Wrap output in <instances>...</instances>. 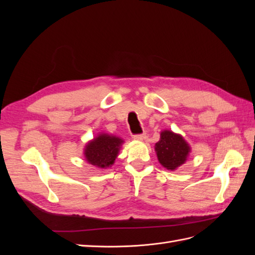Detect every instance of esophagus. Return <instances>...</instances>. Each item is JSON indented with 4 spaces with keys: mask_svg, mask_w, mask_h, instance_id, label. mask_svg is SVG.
Returning <instances> with one entry per match:
<instances>
[{
    "mask_svg": "<svg viewBox=\"0 0 255 255\" xmlns=\"http://www.w3.org/2000/svg\"><path fill=\"white\" fill-rule=\"evenodd\" d=\"M134 139L135 140H138V141H142L144 138H145V135L144 134H139V135H134Z\"/></svg>",
    "mask_w": 255,
    "mask_h": 255,
    "instance_id": "1",
    "label": "esophagus"
}]
</instances>
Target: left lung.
Segmentation results:
<instances>
[{
  "label": "left lung",
  "mask_w": 255,
  "mask_h": 255,
  "mask_svg": "<svg viewBox=\"0 0 255 255\" xmlns=\"http://www.w3.org/2000/svg\"><path fill=\"white\" fill-rule=\"evenodd\" d=\"M154 148L159 164L171 171L185 164L191 151L190 145L182 135L169 129L161 130L159 140Z\"/></svg>",
  "instance_id": "left-lung-1"
}]
</instances>
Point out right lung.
Listing matches in <instances>:
<instances>
[{
  "label": "right lung",
  "mask_w": 255,
  "mask_h": 255,
  "mask_svg": "<svg viewBox=\"0 0 255 255\" xmlns=\"http://www.w3.org/2000/svg\"><path fill=\"white\" fill-rule=\"evenodd\" d=\"M123 142L125 140L120 137L100 133L85 145V160L99 169L110 168L117 158Z\"/></svg>",
  "instance_id": "add662e5"
}]
</instances>
